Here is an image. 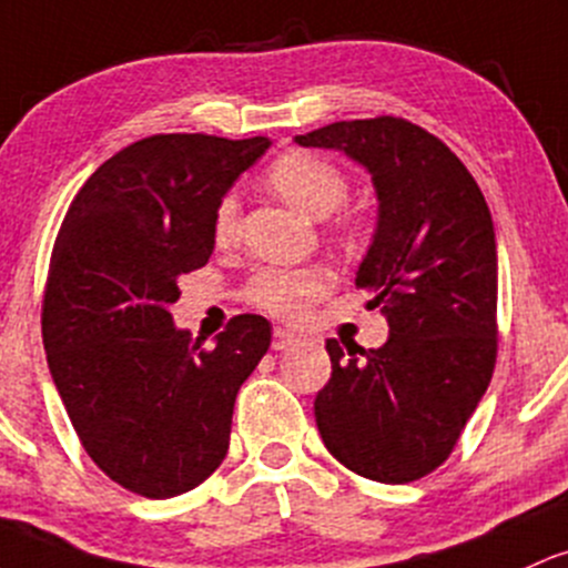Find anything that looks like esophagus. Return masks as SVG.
I'll list each match as a JSON object with an SVG mask.
<instances>
[{
    "instance_id": "1",
    "label": "esophagus",
    "mask_w": 568,
    "mask_h": 568,
    "mask_svg": "<svg viewBox=\"0 0 568 568\" xmlns=\"http://www.w3.org/2000/svg\"><path fill=\"white\" fill-rule=\"evenodd\" d=\"M298 342V336L294 332H288V328H274V339H272V351H291Z\"/></svg>"
}]
</instances>
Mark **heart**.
<instances>
[{
  "mask_svg": "<svg viewBox=\"0 0 568 568\" xmlns=\"http://www.w3.org/2000/svg\"><path fill=\"white\" fill-rule=\"evenodd\" d=\"M266 180L280 196L304 215L328 217L347 199V180L328 161L313 153H285L266 172ZM236 202L221 199L213 217V234L221 245L234 240ZM332 288V272L323 266H270L247 285V298L270 315L296 321Z\"/></svg>",
  "mask_w": 568,
  "mask_h": 568,
  "instance_id": "b5f03b06",
  "label": "heart"
}]
</instances>
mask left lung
Masks as SVG:
<instances>
[{
	"label": "left lung",
	"mask_w": 568,
	"mask_h": 568,
	"mask_svg": "<svg viewBox=\"0 0 568 568\" xmlns=\"http://www.w3.org/2000/svg\"><path fill=\"white\" fill-rule=\"evenodd\" d=\"M369 172L377 226L355 285L388 321L385 345L328 339L315 396L323 445L342 466L402 485L434 471L488 390L496 364L494 217L458 155L402 118L339 121L294 136Z\"/></svg>",
	"instance_id": "8db88e82"
}]
</instances>
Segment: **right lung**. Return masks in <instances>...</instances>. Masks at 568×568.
Here are the masks:
<instances>
[{
	"label": "right lung",
	"mask_w": 568,
	"mask_h": 568,
	"mask_svg": "<svg viewBox=\"0 0 568 568\" xmlns=\"http://www.w3.org/2000/svg\"><path fill=\"white\" fill-rule=\"evenodd\" d=\"M270 145L145 136L85 180L55 236L48 369L93 464L140 496H180L213 475L236 390L270 351L261 315H236L202 351L170 313L180 277L213 255L217 204Z\"/></svg>",
	"instance_id": "obj_1"
}]
</instances>
